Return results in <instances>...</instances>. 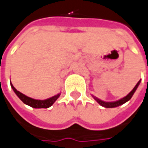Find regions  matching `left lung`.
<instances>
[{"label":"left lung","mask_w":148,"mask_h":148,"mask_svg":"<svg viewBox=\"0 0 148 148\" xmlns=\"http://www.w3.org/2000/svg\"><path fill=\"white\" fill-rule=\"evenodd\" d=\"M139 84H140V80H139L138 83H137V84L134 86V88L132 89V91L130 92L129 94H127L125 97H123V98L119 100V101H116L107 102V101H101V100L98 99L97 97H93V96H92V97H93V98H94L101 106L106 107V108H114V107H118L119 106H121V105H123V104L126 103L127 101H128L132 97V96H133V94L134 93V92L136 91V89H137V88H138V86L139 85Z\"/></svg>","instance_id":"obj_1"}]
</instances>
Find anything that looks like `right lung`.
Listing matches in <instances>:
<instances>
[{
	"label": "right lung",
	"mask_w": 148,
	"mask_h": 148,
	"mask_svg": "<svg viewBox=\"0 0 148 148\" xmlns=\"http://www.w3.org/2000/svg\"><path fill=\"white\" fill-rule=\"evenodd\" d=\"M10 85L13 88V90L14 91V92L16 93V95L18 96V97L20 98L21 101L23 103H25V105H28L29 106L33 107V108H36V109H39V108H49L50 106H51L54 102L56 101L59 97L60 96V93L57 94V95L54 96L52 97H50L48 99L46 100H35L31 98V97H29L27 96L24 95L23 93H21L19 91H18L14 87V85L12 84V83H10Z\"/></svg>",
	"instance_id": "add662e5"
}]
</instances>
